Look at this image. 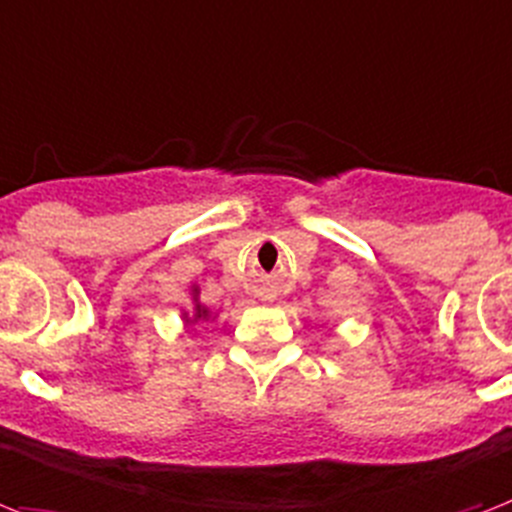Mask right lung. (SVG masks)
I'll use <instances>...</instances> for the list:
<instances>
[{"instance_id": "1", "label": "right lung", "mask_w": 512, "mask_h": 512, "mask_svg": "<svg viewBox=\"0 0 512 512\" xmlns=\"http://www.w3.org/2000/svg\"><path fill=\"white\" fill-rule=\"evenodd\" d=\"M190 298H192V309H182V322H185V327L190 325H198L200 320L203 322H214L219 314H214L211 309H208L203 301H200V288L198 285H190Z\"/></svg>"}]
</instances>
